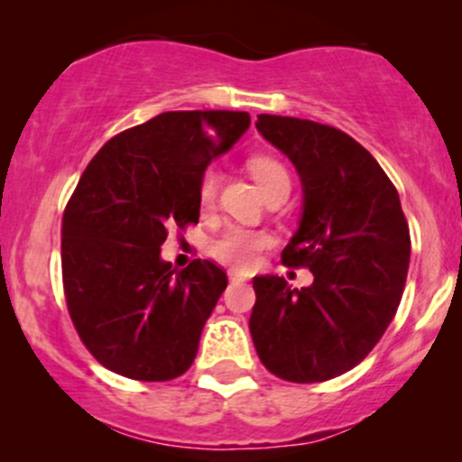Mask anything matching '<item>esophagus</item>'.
I'll return each mask as SVG.
<instances>
[{"instance_id": "esophagus-1", "label": "esophagus", "mask_w": 462, "mask_h": 462, "mask_svg": "<svg viewBox=\"0 0 462 462\" xmlns=\"http://www.w3.org/2000/svg\"><path fill=\"white\" fill-rule=\"evenodd\" d=\"M227 278H230L232 282H245L247 275L241 273V272H227Z\"/></svg>"}]
</instances>
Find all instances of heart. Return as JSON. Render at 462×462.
<instances>
[{"label":"heart","mask_w":462,"mask_h":462,"mask_svg":"<svg viewBox=\"0 0 462 462\" xmlns=\"http://www.w3.org/2000/svg\"><path fill=\"white\" fill-rule=\"evenodd\" d=\"M247 171L263 189L264 198L278 189H291V178L286 167L272 156H252L247 161ZM219 189V173L215 169H206L198 184V199L204 210L213 208ZM272 245L267 232L249 230V227H227L210 243V254L219 263L232 269H249L258 261V254Z\"/></svg>","instance_id":"heart-1"}]
</instances>
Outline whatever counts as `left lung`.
<instances>
[{"label":"left lung","instance_id":"obj_1","mask_svg":"<svg viewBox=\"0 0 462 462\" xmlns=\"http://www.w3.org/2000/svg\"><path fill=\"white\" fill-rule=\"evenodd\" d=\"M256 128L304 184V215L282 263L310 269L315 282L298 291L278 275L254 278L249 332L273 375L326 383L367 358L395 317L411 263L408 221L393 182L346 132L278 115H258Z\"/></svg>","mask_w":462,"mask_h":462}]
</instances>
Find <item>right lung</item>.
<instances>
[{
  "label": "right lung",
  "instance_id": "1",
  "mask_svg": "<svg viewBox=\"0 0 462 462\" xmlns=\"http://www.w3.org/2000/svg\"><path fill=\"white\" fill-rule=\"evenodd\" d=\"M249 128L247 113L171 110L119 132L84 169L62 215V286L79 341L125 378L182 375L227 286L213 261H161L169 230L199 219L206 164Z\"/></svg>",
  "mask_w": 462,
  "mask_h": 462
}]
</instances>
